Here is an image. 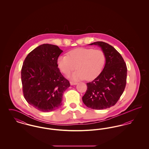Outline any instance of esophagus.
<instances>
[{"label": "esophagus", "instance_id": "obj_1", "mask_svg": "<svg viewBox=\"0 0 149 149\" xmlns=\"http://www.w3.org/2000/svg\"><path fill=\"white\" fill-rule=\"evenodd\" d=\"M77 83H76V82L70 81V85H77Z\"/></svg>", "mask_w": 149, "mask_h": 149}]
</instances>
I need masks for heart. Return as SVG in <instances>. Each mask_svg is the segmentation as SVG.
I'll use <instances>...</instances> for the list:
<instances>
[{"mask_svg":"<svg viewBox=\"0 0 149 149\" xmlns=\"http://www.w3.org/2000/svg\"><path fill=\"white\" fill-rule=\"evenodd\" d=\"M106 57L102 50L93 48H78L71 50L68 55L57 57V64L63 74L68 75L76 68L71 75L74 80H92L98 77L106 64Z\"/></svg>","mask_w":149,"mask_h":149,"instance_id":"heart-1","label":"heart"}]
</instances>
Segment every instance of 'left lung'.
I'll use <instances>...</instances> for the list:
<instances>
[{
    "label": "left lung",
    "instance_id": "1",
    "mask_svg": "<svg viewBox=\"0 0 149 149\" xmlns=\"http://www.w3.org/2000/svg\"><path fill=\"white\" fill-rule=\"evenodd\" d=\"M90 45L99 46L106 61L103 71L92 81L87 83L83 103L93 109H103L114 106L125 89L127 68L123 57L113 46L97 41Z\"/></svg>",
    "mask_w": 149,
    "mask_h": 149
}]
</instances>
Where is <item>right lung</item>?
Segmentation results:
<instances>
[{
	"label": "right lung",
	"mask_w": 149,
	"mask_h": 149,
	"mask_svg": "<svg viewBox=\"0 0 149 149\" xmlns=\"http://www.w3.org/2000/svg\"><path fill=\"white\" fill-rule=\"evenodd\" d=\"M63 50L43 44L29 52L21 69L23 95L29 104L41 112H51L62 105L63 95L70 86L57 64Z\"/></svg>",
	"instance_id": "right-lung-1"
}]
</instances>
